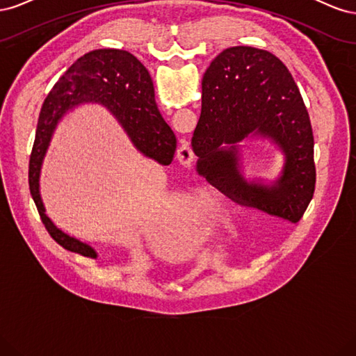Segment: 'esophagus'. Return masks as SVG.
Masks as SVG:
<instances>
[{
  "instance_id": "esophagus-1",
  "label": "esophagus",
  "mask_w": 356,
  "mask_h": 356,
  "mask_svg": "<svg viewBox=\"0 0 356 356\" xmlns=\"http://www.w3.org/2000/svg\"><path fill=\"white\" fill-rule=\"evenodd\" d=\"M177 157L179 160L181 165H184L186 168H190L193 165V160H195V153H193L191 145L188 143H184L177 152Z\"/></svg>"
}]
</instances>
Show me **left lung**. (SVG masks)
<instances>
[{
  "mask_svg": "<svg viewBox=\"0 0 356 356\" xmlns=\"http://www.w3.org/2000/svg\"><path fill=\"white\" fill-rule=\"evenodd\" d=\"M251 134L270 137L286 154L283 177L272 188L250 185L238 172L237 143ZM314 145L298 86L270 51L238 46L211 62L191 147L197 168L217 172L229 196L270 217L298 222L315 191Z\"/></svg>",
  "mask_w": 356,
  "mask_h": 356,
  "instance_id": "8db88e82",
  "label": "left lung"
}]
</instances>
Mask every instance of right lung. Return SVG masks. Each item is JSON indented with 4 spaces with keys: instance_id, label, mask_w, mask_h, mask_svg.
<instances>
[{
    "instance_id": "add662e5",
    "label": "right lung",
    "mask_w": 356,
    "mask_h": 356,
    "mask_svg": "<svg viewBox=\"0 0 356 356\" xmlns=\"http://www.w3.org/2000/svg\"><path fill=\"white\" fill-rule=\"evenodd\" d=\"M89 101L108 106L136 148L161 165H170L174 160L177 138L157 110L153 81L147 68L126 50L101 49L86 53L53 86L42 104L29 157V191L53 241L71 252L96 258L93 248L53 225L44 213L38 190L40 169L53 129L70 108Z\"/></svg>"
}]
</instances>
